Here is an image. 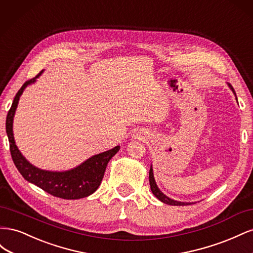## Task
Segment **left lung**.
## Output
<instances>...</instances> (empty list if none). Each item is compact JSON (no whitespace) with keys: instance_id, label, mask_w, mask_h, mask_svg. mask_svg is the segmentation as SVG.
Returning a JSON list of instances; mask_svg holds the SVG:
<instances>
[{"instance_id":"8db88e82","label":"left lung","mask_w":253,"mask_h":253,"mask_svg":"<svg viewBox=\"0 0 253 253\" xmlns=\"http://www.w3.org/2000/svg\"><path fill=\"white\" fill-rule=\"evenodd\" d=\"M228 86L230 87V89L232 90V93L234 94V96L236 97L235 95V91L232 87V85L230 83H228ZM236 101H237V98H236ZM149 180H150V186H151V191L152 193L155 195L156 198H158V200L160 202H163L164 204H167V205H170V206H186V205H190V204H194V203H186V202H178V201H174L172 200V198L168 197L166 194H164L162 191H160V189L157 187L156 185V181H155V178H154V173H153V168H152V165H151V168H150V172H149Z\"/></svg>"}]
</instances>
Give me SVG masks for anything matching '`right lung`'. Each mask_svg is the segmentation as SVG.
I'll return each mask as SVG.
<instances>
[{
  "label": "right lung",
  "instance_id": "obj_1",
  "mask_svg": "<svg viewBox=\"0 0 253 253\" xmlns=\"http://www.w3.org/2000/svg\"><path fill=\"white\" fill-rule=\"evenodd\" d=\"M42 73L43 71L38 74L35 78L23 84L16 97H14L11 108L7 114L6 133L8 136L12 160L23 177L37 187L41 188L45 192L56 197L63 198V200H79V198L87 197L93 194L100 186L106 166H108L111 158L119 151L120 145H116L109 151L99 153L97 155L89 157L74 169L59 172L42 170L30 164L22 155L16 141H14L12 131L13 117L16 114L20 97L24 89L30 84L35 83L37 78H39Z\"/></svg>",
  "mask_w": 253,
  "mask_h": 253
}]
</instances>
